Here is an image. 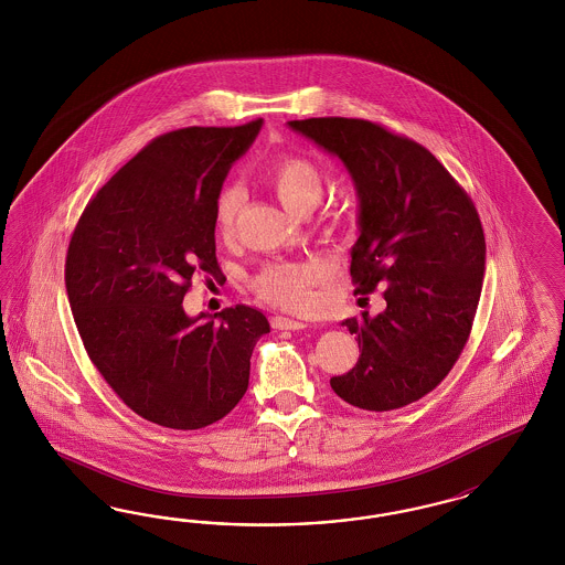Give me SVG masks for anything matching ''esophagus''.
Listing matches in <instances>:
<instances>
[{
  "label": "esophagus",
  "instance_id": "1",
  "mask_svg": "<svg viewBox=\"0 0 565 565\" xmlns=\"http://www.w3.org/2000/svg\"><path fill=\"white\" fill-rule=\"evenodd\" d=\"M271 326L273 330L298 331L305 330V328H307V323H305V321H298V319H292V317H284V315H277V317H273Z\"/></svg>",
  "mask_w": 565,
  "mask_h": 565
}]
</instances>
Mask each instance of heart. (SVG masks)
Here are the masks:
<instances>
[{"mask_svg":"<svg viewBox=\"0 0 565 565\" xmlns=\"http://www.w3.org/2000/svg\"><path fill=\"white\" fill-rule=\"evenodd\" d=\"M273 194L292 214L312 211L323 195V173L305 156H279L265 171ZM242 204V192L235 185L223 188L214 200L216 234H234L235 216ZM323 267L317 263H269L253 277V290L267 302L284 309H305L311 302V288L323 279Z\"/></svg>","mask_w":565,"mask_h":565,"instance_id":"1","label":"heart"}]
</instances>
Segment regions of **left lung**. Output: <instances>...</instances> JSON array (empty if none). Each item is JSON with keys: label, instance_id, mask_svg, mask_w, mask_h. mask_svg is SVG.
I'll return each mask as SVG.
<instances>
[{"label": "left lung", "instance_id": "left-lung-1", "mask_svg": "<svg viewBox=\"0 0 565 565\" xmlns=\"http://www.w3.org/2000/svg\"><path fill=\"white\" fill-rule=\"evenodd\" d=\"M288 127L347 167L359 198L354 294L380 288L386 300L375 317L363 311L342 321L361 354L349 373L331 377V388L359 409H401L436 388L466 347L487 263L480 216L413 139L361 118Z\"/></svg>", "mask_w": 565, "mask_h": 565}]
</instances>
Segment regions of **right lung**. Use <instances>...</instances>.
<instances>
[{"instance_id": "right-lung-1", "label": "right lung", "mask_w": 565, "mask_h": 565, "mask_svg": "<svg viewBox=\"0 0 565 565\" xmlns=\"http://www.w3.org/2000/svg\"><path fill=\"white\" fill-rule=\"evenodd\" d=\"M263 120L156 137L85 206L66 254L78 335L139 417L198 429L242 401L269 321L246 305L190 317L195 271L218 273L214 200Z\"/></svg>"}]
</instances>
